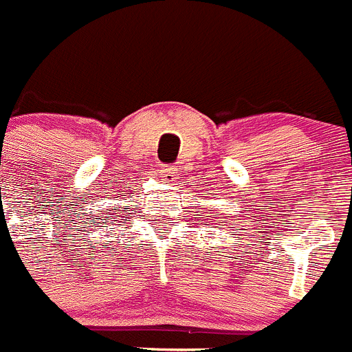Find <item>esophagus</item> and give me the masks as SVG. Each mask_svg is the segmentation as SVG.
<instances>
[{
	"instance_id": "esophagus-1",
	"label": "esophagus",
	"mask_w": 352,
	"mask_h": 352,
	"mask_svg": "<svg viewBox=\"0 0 352 352\" xmlns=\"http://www.w3.org/2000/svg\"><path fill=\"white\" fill-rule=\"evenodd\" d=\"M160 178H162V182H166L167 185H173V183L178 179V173H176L174 167L162 166L160 167Z\"/></svg>"
}]
</instances>
